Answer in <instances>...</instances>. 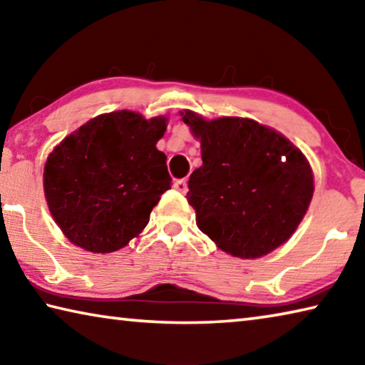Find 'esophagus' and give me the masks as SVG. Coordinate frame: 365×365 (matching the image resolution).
<instances>
[{"instance_id":"obj_1","label":"esophagus","mask_w":365,"mask_h":365,"mask_svg":"<svg viewBox=\"0 0 365 365\" xmlns=\"http://www.w3.org/2000/svg\"><path fill=\"white\" fill-rule=\"evenodd\" d=\"M174 188L177 190V191H180L182 195H185L188 191V183H187V180H185V178H182V180H177L175 183H174Z\"/></svg>"}]
</instances>
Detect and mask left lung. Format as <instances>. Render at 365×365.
<instances>
[{
  "mask_svg": "<svg viewBox=\"0 0 365 365\" xmlns=\"http://www.w3.org/2000/svg\"><path fill=\"white\" fill-rule=\"evenodd\" d=\"M180 115L201 141L202 165L190 175L187 193L197 228L242 259L265 256L285 243L314 193L304 154L256 120H206L193 110Z\"/></svg>",
  "mask_w": 365,
  "mask_h": 365,
  "instance_id": "1",
  "label": "left lung"
}]
</instances>
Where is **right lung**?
Segmentation results:
<instances>
[{
    "label": "right lung",
    "mask_w": 365,
    "mask_h": 365,
    "mask_svg": "<svg viewBox=\"0 0 365 365\" xmlns=\"http://www.w3.org/2000/svg\"><path fill=\"white\" fill-rule=\"evenodd\" d=\"M165 117L132 110L101 114L66 137L48 156L46 202L69 242L113 252L138 237L170 188L168 156L156 148Z\"/></svg>",
    "instance_id": "obj_1"
}]
</instances>
